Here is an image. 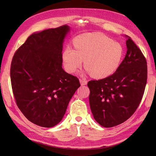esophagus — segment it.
<instances>
[{"mask_svg": "<svg viewBox=\"0 0 156 156\" xmlns=\"http://www.w3.org/2000/svg\"><path fill=\"white\" fill-rule=\"evenodd\" d=\"M79 81H80V83H81V85H86V84H87V80L84 79H80Z\"/></svg>", "mask_w": 156, "mask_h": 156, "instance_id": "1", "label": "esophagus"}]
</instances>
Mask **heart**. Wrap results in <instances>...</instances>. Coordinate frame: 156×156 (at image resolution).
Returning <instances> with one entry per match:
<instances>
[{
  "instance_id": "heart-1",
  "label": "heart",
  "mask_w": 156,
  "mask_h": 156,
  "mask_svg": "<svg viewBox=\"0 0 156 156\" xmlns=\"http://www.w3.org/2000/svg\"><path fill=\"white\" fill-rule=\"evenodd\" d=\"M74 48L68 46L62 53L64 67L73 73L84 66L91 76L103 79L114 73L124 54L122 45L100 33H87L75 37Z\"/></svg>"
}]
</instances>
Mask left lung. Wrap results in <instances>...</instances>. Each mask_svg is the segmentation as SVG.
I'll return each mask as SVG.
<instances>
[{"label":"left lung","instance_id":"8db88e82","mask_svg":"<svg viewBox=\"0 0 156 156\" xmlns=\"http://www.w3.org/2000/svg\"><path fill=\"white\" fill-rule=\"evenodd\" d=\"M127 37V52L112 75L90 81V107L94 119L101 126L111 127L133 115L142 100L147 81V62L131 37Z\"/></svg>","mask_w":156,"mask_h":156}]
</instances>
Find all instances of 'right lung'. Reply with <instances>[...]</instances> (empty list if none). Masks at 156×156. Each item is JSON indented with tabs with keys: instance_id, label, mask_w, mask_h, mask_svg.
<instances>
[{
	"instance_id": "1",
	"label": "right lung",
	"mask_w": 156,
	"mask_h": 156,
	"mask_svg": "<svg viewBox=\"0 0 156 156\" xmlns=\"http://www.w3.org/2000/svg\"><path fill=\"white\" fill-rule=\"evenodd\" d=\"M69 30L66 25L34 33L13 56L10 77L16 104L37 126L58 124L81 86L62 67L63 42Z\"/></svg>"
}]
</instances>
